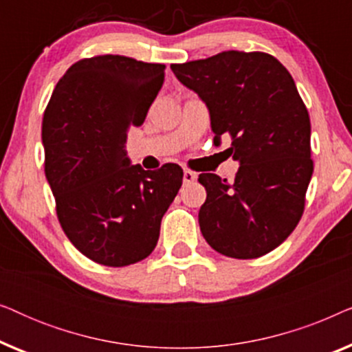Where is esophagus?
<instances>
[{"instance_id": "obj_1", "label": "esophagus", "mask_w": 352, "mask_h": 352, "mask_svg": "<svg viewBox=\"0 0 352 352\" xmlns=\"http://www.w3.org/2000/svg\"><path fill=\"white\" fill-rule=\"evenodd\" d=\"M195 179H197V175L194 171H189V170L184 171V176H182V181H184V184H190V182H194Z\"/></svg>"}]
</instances>
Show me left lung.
<instances>
[{"instance_id":"8db88e82","label":"left lung","mask_w":352,"mask_h":352,"mask_svg":"<svg viewBox=\"0 0 352 352\" xmlns=\"http://www.w3.org/2000/svg\"><path fill=\"white\" fill-rule=\"evenodd\" d=\"M171 70L208 107L214 144L229 136V155L240 163L232 184L199 176L205 240L229 258L272 252L300 223L314 170L309 113L292 75L259 51H224Z\"/></svg>"}]
</instances>
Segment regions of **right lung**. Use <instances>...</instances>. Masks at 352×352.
I'll use <instances>...</instances> for the list:
<instances>
[{"label":"right lung","instance_id":"right-lung-1","mask_svg":"<svg viewBox=\"0 0 352 352\" xmlns=\"http://www.w3.org/2000/svg\"><path fill=\"white\" fill-rule=\"evenodd\" d=\"M165 80V65L124 56L75 62L43 117L45 175L74 247L110 267L147 258L182 184V168L131 165L128 128L141 126Z\"/></svg>","mask_w":352,"mask_h":352}]
</instances>
